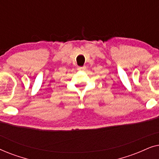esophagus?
I'll use <instances>...</instances> for the list:
<instances>
[{
    "label": "esophagus",
    "mask_w": 159,
    "mask_h": 159,
    "mask_svg": "<svg viewBox=\"0 0 159 159\" xmlns=\"http://www.w3.org/2000/svg\"><path fill=\"white\" fill-rule=\"evenodd\" d=\"M86 69V66H80V67H78V70H80V71H84Z\"/></svg>",
    "instance_id": "34e87169"
}]
</instances>
